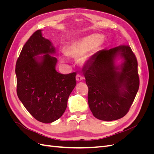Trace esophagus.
Wrapping results in <instances>:
<instances>
[{"instance_id":"1","label":"esophagus","mask_w":154,"mask_h":154,"mask_svg":"<svg viewBox=\"0 0 154 154\" xmlns=\"http://www.w3.org/2000/svg\"><path fill=\"white\" fill-rule=\"evenodd\" d=\"M76 81L77 82H82V81H83V80H84V77L80 75V74H78V75L76 76Z\"/></svg>"}]
</instances>
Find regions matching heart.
<instances>
[{
    "instance_id": "obj_1",
    "label": "heart",
    "mask_w": 154,
    "mask_h": 154,
    "mask_svg": "<svg viewBox=\"0 0 154 154\" xmlns=\"http://www.w3.org/2000/svg\"><path fill=\"white\" fill-rule=\"evenodd\" d=\"M103 40V36L100 34H92L84 37L75 42L70 44L64 48V52L69 57H80L81 61L85 60V55L90 51L94 49ZM61 60H66L64 56L61 57Z\"/></svg>"
}]
</instances>
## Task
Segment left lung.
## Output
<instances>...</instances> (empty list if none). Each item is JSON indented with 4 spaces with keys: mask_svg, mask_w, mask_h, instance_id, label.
Instances as JSON below:
<instances>
[{
    "mask_svg": "<svg viewBox=\"0 0 154 154\" xmlns=\"http://www.w3.org/2000/svg\"><path fill=\"white\" fill-rule=\"evenodd\" d=\"M120 55V67L114 60ZM88 103L97 119L110 122L123 118L132 105L139 87L137 60L128 45L99 51L84 68Z\"/></svg>",
    "mask_w": 154,
    "mask_h": 154,
    "instance_id": "obj_1",
    "label": "left lung"
}]
</instances>
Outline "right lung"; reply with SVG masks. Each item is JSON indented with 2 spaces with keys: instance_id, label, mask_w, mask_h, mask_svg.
<instances>
[{
  "instance_id": "right-lung-1",
  "label": "right lung",
  "mask_w": 154,
  "mask_h": 154,
  "mask_svg": "<svg viewBox=\"0 0 154 154\" xmlns=\"http://www.w3.org/2000/svg\"><path fill=\"white\" fill-rule=\"evenodd\" d=\"M54 53L55 48L39 29L26 42L16 63L18 98L32 117L44 123L61 117L76 84L75 72L62 74L56 71L57 59L50 55Z\"/></svg>"
}]
</instances>
